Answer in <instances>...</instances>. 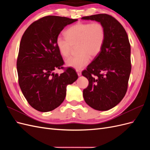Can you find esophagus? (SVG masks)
I'll list each match as a JSON object with an SVG mask.
<instances>
[{"label": "esophagus", "mask_w": 150, "mask_h": 150, "mask_svg": "<svg viewBox=\"0 0 150 150\" xmlns=\"http://www.w3.org/2000/svg\"><path fill=\"white\" fill-rule=\"evenodd\" d=\"M77 72V74H78V76H81V71L79 70H76Z\"/></svg>", "instance_id": "obj_1"}]
</instances>
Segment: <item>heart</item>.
Listing matches in <instances>:
<instances>
[{
	"mask_svg": "<svg viewBox=\"0 0 150 150\" xmlns=\"http://www.w3.org/2000/svg\"><path fill=\"white\" fill-rule=\"evenodd\" d=\"M65 37L56 39L58 51L64 57L70 55L73 46H78V56L71 57L66 61L68 67L76 70L87 66L91 57L98 56L103 49L106 38V30L100 22H79L72 25L65 32Z\"/></svg>",
	"mask_w": 150,
	"mask_h": 150,
	"instance_id": "heart-1",
	"label": "heart"
}]
</instances>
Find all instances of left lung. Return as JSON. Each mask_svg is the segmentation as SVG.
Instances as JSON below:
<instances>
[{"instance_id":"left-lung-1","label":"left lung","mask_w":150,"mask_h":150,"mask_svg":"<svg viewBox=\"0 0 150 150\" xmlns=\"http://www.w3.org/2000/svg\"><path fill=\"white\" fill-rule=\"evenodd\" d=\"M96 21L105 28L103 49L82 75L89 81L83 90L88 105L98 111L116 106L125 96L131 70V46L126 32L114 17L100 13L81 18Z\"/></svg>"}]
</instances>
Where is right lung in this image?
Segmentation results:
<instances>
[{
	"label": "right lung",
	"mask_w": 150,
	"mask_h": 150,
	"mask_svg": "<svg viewBox=\"0 0 150 150\" xmlns=\"http://www.w3.org/2000/svg\"><path fill=\"white\" fill-rule=\"evenodd\" d=\"M78 21L48 16L34 22L22 35L17 61L19 84L30 105L40 112L54 110L64 101L66 87L78 78L68 67L61 74L64 61L56 46L59 34L67 25Z\"/></svg>",
	"instance_id": "add662e5"
}]
</instances>
